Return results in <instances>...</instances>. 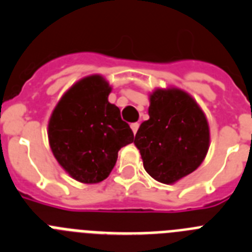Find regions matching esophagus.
<instances>
[{"label": "esophagus", "instance_id": "esophagus-1", "mask_svg": "<svg viewBox=\"0 0 252 252\" xmlns=\"http://www.w3.org/2000/svg\"><path fill=\"white\" fill-rule=\"evenodd\" d=\"M131 130H132L133 133H136L137 130H139V124H137V122H133V124H131Z\"/></svg>", "mask_w": 252, "mask_h": 252}]
</instances>
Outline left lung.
<instances>
[{
    "label": "left lung",
    "mask_w": 252,
    "mask_h": 252,
    "mask_svg": "<svg viewBox=\"0 0 252 252\" xmlns=\"http://www.w3.org/2000/svg\"><path fill=\"white\" fill-rule=\"evenodd\" d=\"M149 120L140 125L133 144L154 179L173 184L203 162L209 126L199 104L186 91L169 87L150 93Z\"/></svg>",
    "instance_id": "obj_1"
}]
</instances>
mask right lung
<instances>
[{
	"label": "right lung",
	"mask_w": 252,
	"mask_h": 252,
	"mask_svg": "<svg viewBox=\"0 0 252 252\" xmlns=\"http://www.w3.org/2000/svg\"><path fill=\"white\" fill-rule=\"evenodd\" d=\"M112 87L102 75L82 78L60 98L48 124L53 155L73 179L99 183L112 171L119 150L133 141L120 108L108 102Z\"/></svg>",
	"instance_id": "obj_1"
}]
</instances>
